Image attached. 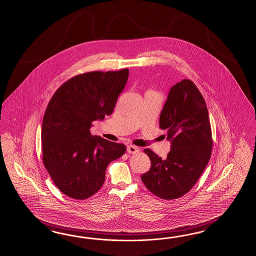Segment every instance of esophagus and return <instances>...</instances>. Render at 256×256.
Masks as SVG:
<instances>
[{"label": "esophagus", "instance_id": "obj_1", "mask_svg": "<svg viewBox=\"0 0 256 256\" xmlns=\"http://www.w3.org/2000/svg\"><path fill=\"white\" fill-rule=\"evenodd\" d=\"M140 150V149L136 147V146H133V145H128V147H126V152L128 154H136Z\"/></svg>", "mask_w": 256, "mask_h": 256}]
</instances>
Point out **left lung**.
<instances>
[{
	"instance_id": "8db88e82",
	"label": "left lung",
	"mask_w": 256,
	"mask_h": 256,
	"mask_svg": "<svg viewBox=\"0 0 256 256\" xmlns=\"http://www.w3.org/2000/svg\"><path fill=\"white\" fill-rule=\"evenodd\" d=\"M171 150L166 159L150 149V168L140 176L152 194L174 200L188 192L198 181L212 154V138L206 100L190 80L171 88L159 120Z\"/></svg>"
}]
</instances>
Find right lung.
<instances>
[{"instance_id": "right-lung-1", "label": "right lung", "mask_w": 256, "mask_h": 256, "mask_svg": "<svg viewBox=\"0 0 256 256\" xmlns=\"http://www.w3.org/2000/svg\"><path fill=\"white\" fill-rule=\"evenodd\" d=\"M128 73L125 68L75 76L59 87L47 106L42 161L56 186L72 199L96 194L109 162L126 152L124 144L92 136L90 130L94 121L112 114Z\"/></svg>"}]
</instances>
